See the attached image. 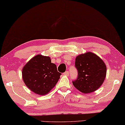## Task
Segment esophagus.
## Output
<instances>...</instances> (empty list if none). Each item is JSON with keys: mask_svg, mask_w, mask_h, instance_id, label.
<instances>
[{"mask_svg": "<svg viewBox=\"0 0 125 125\" xmlns=\"http://www.w3.org/2000/svg\"><path fill=\"white\" fill-rule=\"evenodd\" d=\"M64 75H65V76H68L69 75V71H66L64 73Z\"/></svg>", "mask_w": 125, "mask_h": 125, "instance_id": "esophagus-1", "label": "esophagus"}]
</instances>
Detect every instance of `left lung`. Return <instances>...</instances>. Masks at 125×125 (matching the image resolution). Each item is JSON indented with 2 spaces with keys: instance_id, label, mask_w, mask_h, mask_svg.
<instances>
[{
  "instance_id": "left-lung-1",
  "label": "left lung",
  "mask_w": 125,
  "mask_h": 125,
  "mask_svg": "<svg viewBox=\"0 0 125 125\" xmlns=\"http://www.w3.org/2000/svg\"><path fill=\"white\" fill-rule=\"evenodd\" d=\"M75 68L78 76L73 81V86L84 94L95 91L103 83L106 75V67L101 58L91 52L77 56Z\"/></svg>"
}]
</instances>
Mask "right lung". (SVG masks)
Instances as JSON below:
<instances>
[{
	"mask_svg": "<svg viewBox=\"0 0 125 125\" xmlns=\"http://www.w3.org/2000/svg\"><path fill=\"white\" fill-rule=\"evenodd\" d=\"M22 74L26 85L40 95L49 93L62 75L57 71L56 64L51 63L49 57L41 55L31 58L22 69Z\"/></svg>",
	"mask_w": 125,
	"mask_h": 125,
	"instance_id": "add662e5",
	"label": "right lung"
}]
</instances>
